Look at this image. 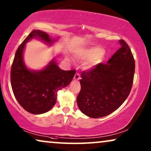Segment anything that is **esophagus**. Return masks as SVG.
<instances>
[{"instance_id":"1","label":"esophagus","mask_w":151,"mask_h":151,"mask_svg":"<svg viewBox=\"0 0 151 151\" xmlns=\"http://www.w3.org/2000/svg\"><path fill=\"white\" fill-rule=\"evenodd\" d=\"M74 79H75V80H79V79H80V73H76L75 74V76H74Z\"/></svg>"}]
</instances>
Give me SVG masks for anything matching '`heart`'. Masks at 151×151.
<instances>
[{"mask_svg":"<svg viewBox=\"0 0 151 151\" xmlns=\"http://www.w3.org/2000/svg\"><path fill=\"white\" fill-rule=\"evenodd\" d=\"M76 57L80 60H83L93 58L92 60L86 63V66L91 67L93 64L98 63L103 58L104 52L101 51V49L99 47H92V48L80 51L76 54Z\"/></svg>","mask_w":151,"mask_h":151,"instance_id":"b5f03b06","label":"heart"}]
</instances>
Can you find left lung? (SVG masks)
I'll use <instances>...</instances> for the list:
<instances>
[{"instance_id": "1", "label": "left lung", "mask_w": 151, "mask_h": 151, "mask_svg": "<svg viewBox=\"0 0 151 151\" xmlns=\"http://www.w3.org/2000/svg\"><path fill=\"white\" fill-rule=\"evenodd\" d=\"M121 47L107 63L84 71L77 104L84 115L93 118L106 116L117 110L128 98L133 86L135 60L129 45Z\"/></svg>"}]
</instances>
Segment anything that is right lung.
<instances>
[{
  "label": "right lung",
  "instance_id": "1",
  "mask_svg": "<svg viewBox=\"0 0 151 151\" xmlns=\"http://www.w3.org/2000/svg\"><path fill=\"white\" fill-rule=\"evenodd\" d=\"M32 38L40 39L50 45L55 41L46 32L33 30L16 51L11 69V84L20 106L29 113L38 115L52 109L56 102L58 91L69 85L76 70H62L54 59L40 71L27 68L23 60V51L26 42Z\"/></svg>",
  "mask_w": 151,
  "mask_h": 151
}]
</instances>
